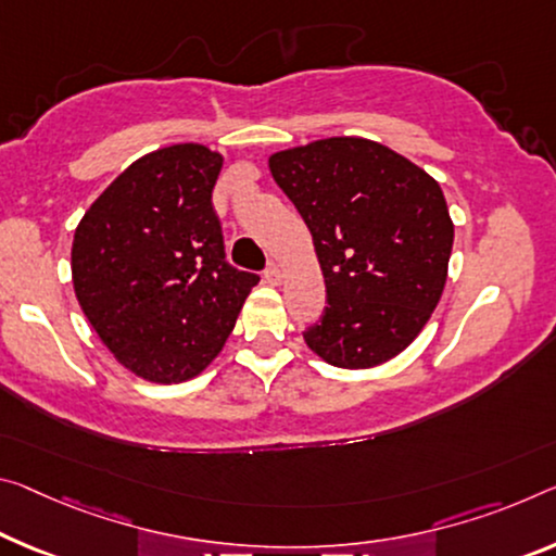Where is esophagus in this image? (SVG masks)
<instances>
[{"label":"esophagus","instance_id":"esophagus-1","mask_svg":"<svg viewBox=\"0 0 556 556\" xmlns=\"http://www.w3.org/2000/svg\"><path fill=\"white\" fill-rule=\"evenodd\" d=\"M281 277H285V271H281L279 264H269L267 271H264V279H267L269 285H279Z\"/></svg>","mask_w":556,"mask_h":556}]
</instances>
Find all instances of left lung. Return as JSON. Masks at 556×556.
I'll return each instance as SVG.
<instances>
[{
    "label": "left lung",
    "mask_w": 556,
    "mask_h": 556,
    "mask_svg": "<svg viewBox=\"0 0 556 556\" xmlns=\"http://www.w3.org/2000/svg\"><path fill=\"white\" fill-rule=\"evenodd\" d=\"M271 178L309 227L326 285L304 331L316 356L371 368L399 356L440 302L453 219L440 185L376 140L324 138L269 157Z\"/></svg>",
    "instance_id": "8db88e82"
}]
</instances>
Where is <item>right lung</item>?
I'll use <instances>...</instances> for the list:
<instances>
[{
  "mask_svg": "<svg viewBox=\"0 0 556 556\" xmlns=\"http://www.w3.org/2000/svg\"><path fill=\"white\" fill-rule=\"evenodd\" d=\"M223 155L167 146L128 165L78 223L74 292L118 364L182 383L213 364L260 277L225 260L213 188Z\"/></svg>",
  "mask_w": 556,
  "mask_h": 556,
  "instance_id": "right-lung-1",
  "label": "right lung"
}]
</instances>
